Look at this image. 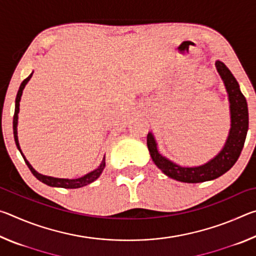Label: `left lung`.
<instances>
[{
	"label": "left lung",
	"instance_id": "1",
	"mask_svg": "<svg viewBox=\"0 0 256 256\" xmlns=\"http://www.w3.org/2000/svg\"><path fill=\"white\" fill-rule=\"evenodd\" d=\"M216 68L224 81L228 94L229 110H230V130L222 149L209 162L194 167H183L172 162L159 152L157 141L149 132L146 146L154 162L164 175L183 183H202L216 180L227 172L235 164L245 144L248 130V102L242 94L240 84L230 70L222 60H216Z\"/></svg>",
	"mask_w": 256,
	"mask_h": 256
}]
</instances>
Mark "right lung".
<instances>
[{
    "label": "right lung",
    "instance_id": "obj_1",
    "mask_svg": "<svg viewBox=\"0 0 256 256\" xmlns=\"http://www.w3.org/2000/svg\"><path fill=\"white\" fill-rule=\"evenodd\" d=\"M32 73H34V71H32ZM32 73L27 78V79H24L22 82H21L20 88L18 90V94H16V108H14V136L16 148H18V150L20 151V154H21V156H22V158L24 159V162L27 164V166L30 170V172H32V175L36 177L38 180H40L42 183L52 186V188H82V186H86L90 183H92V182L96 180L98 177L100 176V174L104 170V168H105V166H106L105 156H104V158L102 160V164H99L98 168H96L94 170L88 172V174H86L84 176L79 177V178L68 180V178H58V177H52V176H46V175L40 174V172L34 170V167L29 164L28 160L26 159L24 154H22V151H21L19 140H18V118H19L18 114L20 110L19 107H20V100H21V96H22L24 89L26 84H28V81L32 79Z\"/></svg>",
    "mask_w": 256,
    "mask_h": 256
}]
</instances>
